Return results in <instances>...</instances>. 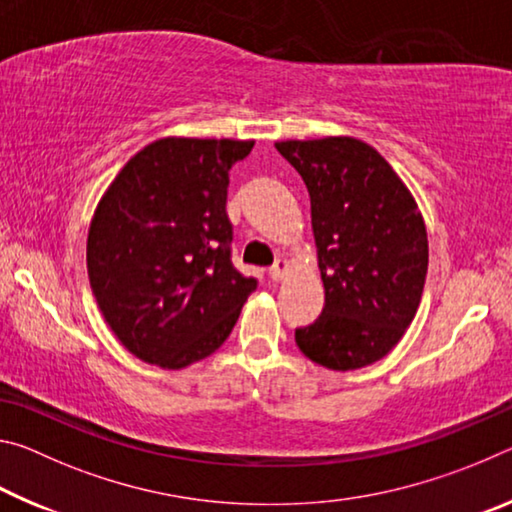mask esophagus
Segmentation results:
<instances>
[{"label":"esophagus","mask_w":512,"mask_h":512,"mask_svg":"<svg viewBox=\"0 0 512 512\" xmlns=\"http://www.w3.org/2000/svg\"><path fill=\"white\" fill-rule=\"evenodd\" d=\"M289 262L287 259H277V262L268 268V277H271L273 282H280V280H284V275L289 273Z\"/></svg>","instance_id":"1"}]
</instances>
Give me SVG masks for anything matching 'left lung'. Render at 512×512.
<instances>
[{
  "label": "left lung",
  "instance_id": "left-lung-1",
  "mask_svg": "<svg viewBox=\"0 0 512 512\" xmlns=\"http://www.w3.org/2000/svg\"><path fill=\"white\" fill-rule=\"evenodd\" d=\"M275 149L305 180L325 307L296 329L300 352L357 370L391 352L420 307L427 228L400 176L354 137L287 140Z\"/></svg>",
  "mask_w": 512,
  "mask_h": 512
}]
</instances>
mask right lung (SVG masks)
<instances>
[{
  "instance_id": "right-lung-1",
  "label": "right lung",
  "mask_w": 512,
  "mask_h": 512,
  "mask_svg": "<svg viewBox=\"0 0 512 512\" xmlns=\"http://www.w3.org/2000/svg\"><path fill=\"white\" fill-rule=\"evenodd\" d=\"M255 142L164 137L133 155L88 232L90 287L137 359L178 370L228 339L255 277L232 266L230 169Z\"/></svg>"
}]
</instances>
